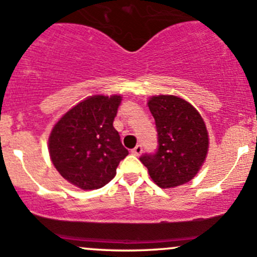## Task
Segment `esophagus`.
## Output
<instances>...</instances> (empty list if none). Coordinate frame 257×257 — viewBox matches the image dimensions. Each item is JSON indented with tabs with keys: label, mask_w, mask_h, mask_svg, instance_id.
<instances>
[{
	"label": "esophagus",
	"mask_w": 257,
	"mask_h": 257,
	"mask_svg": "<svg viewBox=\"0 0 257 257\" xmlns=\"http://www.w3.org/2000/svg\"><path fill=\"white\" fill-rule=\"evenodd\" d=\"M142 153H143V147H142V145H137L134 149H132V154L137 155V157H139Z\"/></svg>",
	"instance_id": "obj_1"
}]
</instances>
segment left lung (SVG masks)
<instances>
[{
    "label": "left lung",
    "instance_id": "left-lung-1",
    "mask_svg": "<svg viewBox=\"0 0 257 257\" xmlns=\"http://www.w3.org/2000/svg\"><path fill=\"white\" fill-rule=\"evenodd\" d=\"M148 107L158 132V152L144 154L141 162L160 188L189 183L204 165L209 152V133L203 116L193 104L174 94L152 95Z\"/></svg>",
    "mask_w": 257,
    "mask_h": 257
}]
</instances>
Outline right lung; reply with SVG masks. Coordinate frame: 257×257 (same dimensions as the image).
I'll return each mask as SVG.
<instances>
[{
	"mask_svg": "<svg viewBox=\"0 0 257 257\" xmlns=\"http://www.w3.org/2000/svg\"><path fill=\"white\" fill-rule=\"evenodd\" d=\"M121 95H89L57 120L48 137L52 164L68 183L83 190L104 186L115 177L128 150L113 121Z\"/></svg>",
	"mask_w": 257,
	"mask_h": 257,
	"instance_id": "right-lung-1",
	"label": "right lung"
}]
</instances>
